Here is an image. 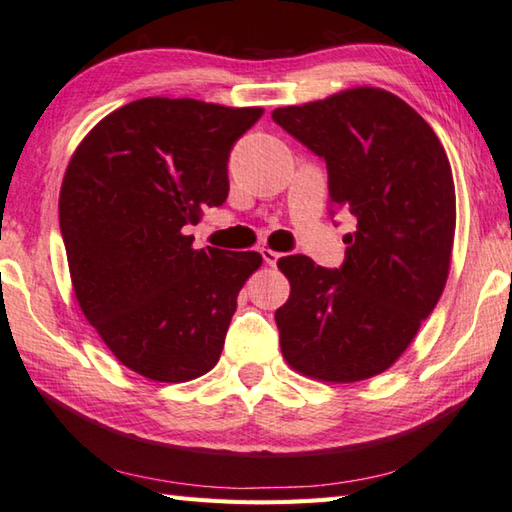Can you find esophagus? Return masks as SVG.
I'll return each instance as SVG.
<instances>
[{"instance_id": "1", "label": "esophagus", "mask_w": 512, "mask_h": 512, "mask_svg": "<svg viewBox=\"0 0 512 512\" xmlns=\"http://www.w3.org/2000/svg\"><path fill=\"white\" fill-rule=\"evenodd\" d=\"M260 254H263V260H265V263H267L269 267H274V265L278 263V258L283 256V254H278V252H274V249H269V247L260 249Z\"/></svg>"}]
</instances>
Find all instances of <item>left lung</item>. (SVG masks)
Returning <instances> with one entry per match:
<instances>
[{
	"instance_id": "1",
	"label": "left lung",
	"mask_w": 512,
	"mask_h": 512,
	"mask_svg": "<svg viewBox=\"0 0 512 512\" xmlns=\"http://www.w3.org/2000/svg\"><path fill=\"white\" fill-rule=\"evenodd\" d=\"M272 118L325 160L332 205L356 216L341 269L278 260L289 281L274 314L283 356L316 381L372 379L408 350L446 287L457 225L448 156L410 104L376 86Z\"/></svg>"
}]
</instances>
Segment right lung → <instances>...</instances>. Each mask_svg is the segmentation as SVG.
Here are the masks:
<instances>
[{
	"mask_svg": "<svg viewBox=\"0 0 512 512\" xmlns=\"http://www.w3.org/2000/svg\"><path fill=\"white\" fill-rule=\"evenodd\" d=\"M260 106L142 98L77 144L60 229L80 310L115 359L144 379L185 383L220 359L258 252L194 249L202 209L229 194L234 142Z\"/></svg>",
	"mask_w": 512,
	"mask_h": 512,
	"instance_id": "add662e5",
	"label": "right lung"
}]
</instances>
